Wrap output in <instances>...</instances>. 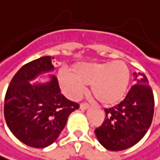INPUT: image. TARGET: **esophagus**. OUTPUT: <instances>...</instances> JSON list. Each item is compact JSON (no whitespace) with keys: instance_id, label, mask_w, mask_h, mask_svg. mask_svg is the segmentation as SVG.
<instances>
[{"instance_id":"esophagus-1","label":"esophagus","mask_w":160,"mask_h":160,"mask_svg":"<svg viewBox=\"0 0 160 160\" xmlns=\"http://www.w3.org/2000/svg\"><path fill=\"white\" fill-rule=\"evenodd\" d=\"M89 107H90V105L87 104V103H82L81 105H79V108H81L82 110H86V109H88Z\"/></svg>"}]
</instances>
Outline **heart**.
Returning <instances> with one entry per match:
<instances>
[{"mask_svg":"<svg viewBox=\"0 0 160 160\" xmlns=\"http://www.w3.org/2000/svg\"><path fill=\"white\" fill-rule=\"evenodd\" d=\"M59 81L71 98H79L85 85H91V93L100 103L114 105L126 95L130 70L122 61L78 63L72 67L71 74H61Z\"/></svg>","mask_w":160,"mask_h":160,"instance_id":"b5f03b06","label":"heart"}]
</instances>
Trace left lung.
<instances>
[{
  "instance_id": "1",
  "label": "left lung",
  "mask_w": 160,
  "mask_h": 160,
  "mask_svg": "<svg viewBox=\"0 0 160 160\" xmlns=\"http://www.w3.org/2000/svg\"><path fill=\"white\" fill-rule=\"evenodd\" d=\"M135 85L116 106L105 109V119L95 130L99 143L110 151H122L137 144L151 126L155 100L143 73H135Z\"/></svg>"
}]
</instances>
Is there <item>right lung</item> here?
Listing matches in <instances>:
<instances>
[{"instance_id":"1","label":"right lung","mask_w":160,"mask_h":160,"mask_svg":"<svg viewBox=\"0 0 160 160\" xmlns=\"http://www.w3.org/2000/svg\"><path fill=\"white\" fill-rule=\"evenodd\" d=\"M54 71L52 58L42 57L23 65L13 77L4 99V118L8 128L22 143L45 148L59 138L69 115L78 104L62 93L58 79L31 83L38 77Z\"/></svg>"}]
</instances>
